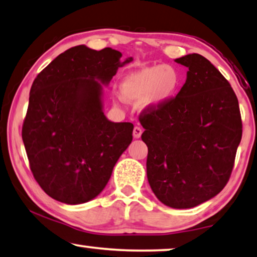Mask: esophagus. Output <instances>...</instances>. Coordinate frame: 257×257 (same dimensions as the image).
I'll list each match as a JSON object with an SVG mask.
<instances>
[{
    "instance_id": "1",
    "label": "esophagus",
    "mask_w": 257,
    "mask_h": 257,
    "mask_svg": "<svg viewBox=\"0 0 257 257\" xmlns=\"http://www.w3.org/2000/svg\"><path fill=\"white\" fill-rule=\"evenodd\" d=\"M143 135V130L139 126H135V128H133V137L136 138V139H139V138Z\"/></svg>"
}]
</instances>
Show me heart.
<instances>
[{
  "instance_id": "b5f03b06",
  "label": "heart",
  "mask_w": 257,
  "mask_h": 257,
  "mask_svg": "<svg viewBox=\"0 0 257 257\" xmlns=\"http://www.w3.org/2000/svg\"><path fill=\"white\" fill-rule=\"evenodd\" d=\"M180 85L177 68L156 65L126 74L119 82V95L126 102L139 101L141 109L153 111L172 101Z\"/></svg>"
}]
</instances>
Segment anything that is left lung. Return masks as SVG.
<instances>
[{
	"mask_svg": "<svg viewBox=\"0 0 257 257\" xmlns=\"http://www.w3.org/2000/svg\"><path fill=\"white\" fill-rule=\"evenodd\" d=\"M188 67L172 101L139 116L148 147L147 178L160 202L191 209L213 198L227 183L242 121L235 92L203 55L175 59Z\"/></svg>",
	"mask_w": 257,
	"mask_h": 257,
	"instance_id": "obj_1",
	"label": "left lung"
}]
</instances>
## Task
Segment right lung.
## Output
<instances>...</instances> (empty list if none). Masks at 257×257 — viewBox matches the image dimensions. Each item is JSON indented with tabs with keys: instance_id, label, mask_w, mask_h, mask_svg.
<instances>
[{
	"instance_id": "1",
	"label": "right lung",
	"mask_w": 257,
	"mask_h": 257,
	"mask_svg": "<svg viewBox=\"0 0 257 257\" xmlns=\"http://www.w3.org/2000/svg\"><path fill=\"white\" fill-rule=\"evenodd\" d=\"M119 51L85 45L58 55L33 81L22 138L30 169L58 202L76 205L97 197L132 141L133 124L103 112V84L119 67Z\"/></svg>"
}]
</instances>
